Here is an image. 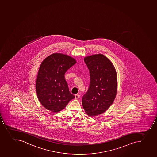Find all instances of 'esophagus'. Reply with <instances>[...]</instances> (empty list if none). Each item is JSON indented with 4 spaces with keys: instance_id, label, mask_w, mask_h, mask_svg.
<instances>
[{
    "instance_id": "34e87169",
    "label": "esophagus",
    "mask_w": 157,
    "mask_h": 157,
    "mask_svg": "<svg viewBox=\"0 0 157 157\" xmlns=\"http://www.w3.org/2000/svg\"><path fill=\"white\" fill-rule=\"evenodd\" d=\"M75 99H78L80 98V95L79 94H76L75 95Z\"/></svg>"
}]
</instances>
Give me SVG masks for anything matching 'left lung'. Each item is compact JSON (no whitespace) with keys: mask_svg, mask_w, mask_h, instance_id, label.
<instances>
[{"mask_svg":"<svg viewBox=\"0 0 157 157\" xmlns=\"http://www.w3.org/2000/svg\"><path fill=\"white\" fill-rule=\"evenodd\" d=\"M90 71V86L82 97V106L87 115L103 113L112 104L117 94V80L115 67L103 54L85 57Z\"/></svg>","mask_w":157,"mask_h":157,"instance_id":"left-lung-1","label":"left lung"}]
</instances>
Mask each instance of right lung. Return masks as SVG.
I'll list each match as a JSON object with an SVG mask.
<instances>
[{
	"instance_id": "add662e5",
	"label": "right lung",
	"mask_w": 157,
	"mask_h": 157,
	"mask_svg": "<svg viewBox=\"0 0 157 157\" xmlns=\"http://www.w3.org/2000/svg\"><path fill=\"white\" fill-rule=\"evenodd\" d=\"M76 63L70 56L54 53L42 61L36 81V91L42 105L48 110L58 112L75 98L70 92L64 74Z\"/></svg>"
}]
</instances>
